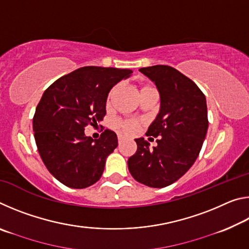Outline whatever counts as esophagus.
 <instances>
[{"label": "esophagus", "instance_id": "obj_1", "mask_svg": "<svg viewBox=\"0 0 249 249\" xmlns=\"http://www.w3.org/2000/svg\"><path fill=\"white\" fill-rule=\"evenodd\" d=\"M117 140H119V142H121L122 141L124 140V137H123V136H121V135H119V136H117Z\"/></svg>", "mask_w": 249, "mask_h": 249}]
</instances>
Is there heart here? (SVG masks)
<instances>
[{
	"label": "heart",
	"instance_id": "heart-1",
	"mask_svg": "<svg viewBox=\"0 0 249 249\" xmlns=\"http://www.w3.org/2000/svg\"><path fill=\"white\" fill-rule=\"evenodd\" d=\"M150 89H153V88H150L148 86H142L140 88V90H138V92H140V93H142V92H144L146 90H150ZM116 90H117V87H114L111 91H109L108 96H107V103H109V101H111V99L113 98V95H114ZM116 126H117V128H119L120 130H122V132H123L124 134L133 135V134L136 133L138 129H140L141 122H138L136 120L119 121L116 123Z\"/></svg>",
	"mask_w": 249,
	"mask_h": 249
}]
</instances>
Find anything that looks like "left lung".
<instances>
[{"label": "left lung", "mask_w": 249, "mask_h": 249, "mask_svg": "<svg viewBox=\"0 0 249 249\" xmlns=\"http://www.w3.org/2000/svg\"><path fill=\"white\" fill-rule=\"evenodd\" d=\"M155 82L160 109L146 136L158 137L149 148L144 138L135 140L137 150L127 165L133 178L150 188H163L180 179L200 154L208 132L206 100L199 87L169 66L141 68Z\"/></svg>", "instance_id": "left-lung-1"}]
</instances>
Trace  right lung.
<instances>
[{
	"instance_id": "1",
	"label": "right lung",
	"mask_w": 249,
	"mask_h": 249,
	"mask_svg": "<svg viewBox=\"0 0 249 249\" xmlns=\"http://www.w3.org/2000/svg\"><path fill=\"white\" fill-rule=\"evenodd\" d=\"M132 72L82 67L44 92L33 119L34 136L46 168L62 184L83 189L100 180L107 157L117 147V136L105 129L99 140H92L84 128L103 120L109 90Z\"/></svg>"
}]
</instances>
